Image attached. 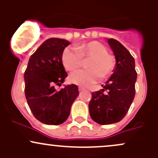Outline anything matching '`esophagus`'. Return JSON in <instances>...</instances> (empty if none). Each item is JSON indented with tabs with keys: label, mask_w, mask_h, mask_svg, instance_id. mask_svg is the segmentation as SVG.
Masks as SVG:
<instances>
[{
	"label": "esophagus",
	"mask_w": 158,
	"mask_h": 158,
	"mask_svg": "<svg viewBox=\"0 0 158 158\" xmlns=\"http://www.w3.org/2000/svg\"><path fill=\"white\" fill-rule=\"evenodd\" d=\"M84 88H82V87H79V92H82V91H83L84 90Z\"/></svg>",
	"instance_id": "obj_1"
}]
</instances>
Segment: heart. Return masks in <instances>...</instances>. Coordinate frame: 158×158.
Listing matches in <instances>:
<instances>
[{
	"label": "heart",
	"instance_id": "b5f03b06",
	"mask_svg": "<svg viewBox=\"0 0 158 158\" xmlns=\"http://www.w3.org/2000/svg\"><path fill=\"white\" fill-rule=\"evenodd\" d=\"M89 60L85 64L88 69L78 70L71 73L69 80L71 83L87 87L95 83L100 78L108 79L116 66L115 57L108 52L106 46L98 41H89L76 46V49L66 47L63 49L61 61L65 69L73 71L80 67L82 60Z\"/></svg>",
	"mask_w": 158,
	"mask_h": 158
}]
</instances>
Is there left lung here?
Wrapping results in <instances>:
<instances>
[{"label": "left lung", "mask_w": 158, "mask_h": 158, "mask_svg": "<svg viewBox=\"0 0 158 158\" xmlns=\"http://www.w3.org/2000/svg\"><path fill=\"white\" fill-rule=\"evenodd\" d=\"M108 43L115 56V68L103 89L92 92L89 104L92 119L102 125L125 117L135 98L137 80L135 59L129 51L116 40L109 39Z\"/></svg>", "instance_id": "1"}]
</instances>
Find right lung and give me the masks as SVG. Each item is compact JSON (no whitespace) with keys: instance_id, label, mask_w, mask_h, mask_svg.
Here are the masks:
<instances>
[{"instance_id":"1","label":"right lung","mask_w":158,"mask_h":158,"mask_svg":"<svg viewBox=\"0 0 158 158\" xmlns=\"http://www.w3.org/2000/svg\"><path fill=\"white\" fill-rule=\"evenodd\" d=\"M70 43L60 38L44 41L30 56L24 73L25 96L34 117L46 125H58L69 117L79 95L78 86L68 85L60 90L67 76L61 61L63 49Z\"/></svg>"}]
</instances>
